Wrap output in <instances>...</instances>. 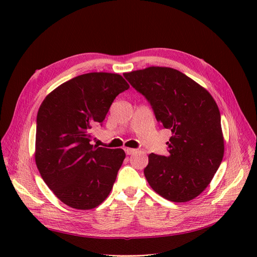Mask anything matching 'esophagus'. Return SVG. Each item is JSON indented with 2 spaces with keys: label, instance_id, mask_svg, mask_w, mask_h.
<instances>
[{
  "label": "esophagus",
  "instance_id": "esophagus-1",
  "mask_svg": "<svg viewBox=\"0 0 257 257\" xmlns=\"http://www.w3.org/2000/svg\"><path fill=\"white\" fill-rule=\"evenodd\" d=\"M125 153L127 154V155H130V154H133V153H135L136 152V150L135 149H132V148H125Z\"/></svg>",
  "mask_w": 257,
  "mask_h": 257
}]
</instances>
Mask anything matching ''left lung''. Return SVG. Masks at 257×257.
<instances>
[{
	"mask_svg": "<svg viewBox=\"0 0 257 257\" xmlns=\"http://www.w3.org/2000/svg\"><path fill=\"white\" fill-rule=\"evenodd\" d=\"M123 76L151 104L158 122L172 131L167 157H148L144 170L148 183L174 203L197 197L211 182L224 155L215 100L200 84L170 67L150 66Z\"/></svg>",
	"mask_w": 257,
	"mask_h": 257,
	"instance_id": "1",
	"label": "left lung"
}]
</instances>
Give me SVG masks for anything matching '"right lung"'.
I'll list each match as a JSON object with an SVG mask.
<instances>
[{"instance_id": "1", "label": "right lung", "mask_w": 257, "mask_h": 257, "mask_svg": "<svg viewBox=\"0 0 257 257\" xmlns=\"http://www.w3.org/2000/svg\"><path fill=\"white\" fill-rule=\"evenodd\" d=\"M128 88L119 74L88 73L62 83L43 100L35 163L45 183L68 207L90 210L109 195L125 152L91 145V132Z\"/></svg>"}]
</instances>
